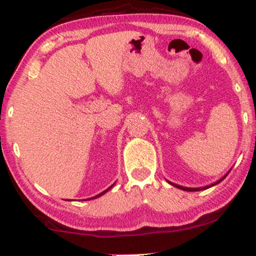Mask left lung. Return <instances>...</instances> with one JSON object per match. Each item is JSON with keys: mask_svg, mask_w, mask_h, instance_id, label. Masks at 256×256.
I'll return each instance as SVG.
<instances>
[{"mask_svg": "<svg viewBox=\"0 0 256 256\" xmlns=\"http://www.w3.org/2000/svg\"><path fill=\"white\" fill-rule=\"evenodd\" d=\"M226 176H227V175H224V176L222 178L221 180H218V182H215L214 184H218V182H221ZM172 184L175 186V187H176V188L182 189V190H187V192H198V190H202V189H207V188H209V187H212V186H214V184H210V186H207V187H202V188H187V187H182V186H178V184Z\"/></svg>", "mask_w": 256, "mask_h": 256, "instance_id": "1", "label": "left lung"}]
</instances>
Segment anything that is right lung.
<instances>
[{
    "mask_svg": "<svg viewBox=\"0 0 256 256\" xmlns=\"http://www.w3.org/2000/svg\"><path fill=\"white\" fill-rule=\"evenodd\" d=\"M112 187H110V188H112ZM110 188H108V189H107V190H104V192H102V193H101V194H98V195H96V196H94V198H98V196H101V195H104V193H107V192H108V190H109V189H110Z\"/></svg>",
    "mask_w": 256,
    "mask_h": 256,
    "instance_id": "1",
    "label": "right lung"
}]
</instances>
